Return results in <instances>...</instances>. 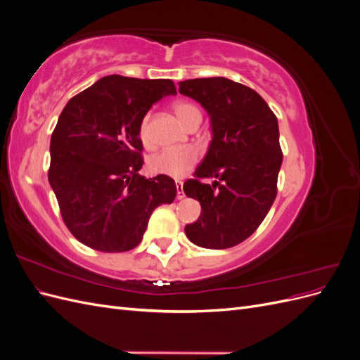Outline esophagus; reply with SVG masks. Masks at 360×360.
I'll list each match as a JSON object with an SVG mask.
<instances>
[{"mask_svg":"<svg viewBox=\"0 0 360 360\" xmlns=\"http://www.w3.org/2000/svg\"><path fill=\"white\" fill-rule=\"evenodd\" d=\"M176 188H177V200H183V198H184L183 183H181V181H176Z\"/></svg>","mask_w":360,"mask_h":360,"instance_id":"1","label":"esophagus"}]
</instances>
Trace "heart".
I'll list each match as a JSON object with an SVG mask.
<instances>
[{"label": "heart", "mask_w": 360, "mask_h": 360, "mask_svg": "<svg viewBox=\"0 0 360 360\" xmlns=\"http://www.w3.org/2000/svg\"><path fill=\"white\" fill-rule=\"evenodd\" d=\"M172 110L179 117L180 122L186 126H198L202 112L200 108L189 102V101H179L172 105ZM139 139L146 147L151 146L150 136V114H146L139 123ZM198 160L197 151L192 148H181V150H163L160 153L151 156L148 159V168L151 172L162 174L167 177H181L186 174Z\"/></svg>", "instance_id": "b5f03b06"}]
</instances>
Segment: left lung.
Segmentation results:
<instances>
[{"mask_svg":"<svg viewBox=\"0 0 360 360\" xmlns=\"http://www.w3.org/2000/svg\"><path fill=\"white\" fill-rule=\"evenodd\" d=\"M179 91L200 102L212 120L205 158L184 181L201 214L184 228L192 243L226 249L242 243L264 221L278 193L282 163L278 120L255 90L226 78L179 82ZM214 176L213 185L202 178Z\"/></svg>","mask_w":360,"mask_h":360,"instance_id":"1","label":"left lung"}]
</instances>
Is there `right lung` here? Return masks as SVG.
<instances>
[{"instance_id": "add662e5", "label": "right lung", "mask_w": 360, "mask_h": 360, "mask_svg": "<svg viewBox=\"0 0 360 360\" xmlns=\"http://www.w3.org/2000/svg\"><path fill=\"white\" fill-rule=\"evenodd\" d=\"M176 93L171 79L110 75L64 106L51 136L48 179L64 224L85 246L101 252L136 248L153 210L176 198L171 177L138 172L141 120Z\"/></svg>"}]
</instances>
